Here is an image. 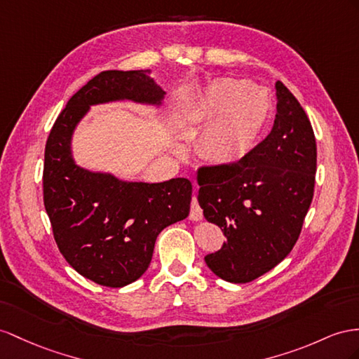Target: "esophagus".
Segmentation results:
<instances>
[{
  "label": "esophagus",
  "instance_id": "esophagus-1",
  "mask_svg": "<svg viewBox=\"0 0 359 359\" xmlns=\"http://www.w3.org/2000/svg\"><path fill=\"white\" fill-rule=\"evenodd\" d=\"M189 218H191V219H194V222H197V219H201V218H203V210H201V208H200V205H198V201H197V198H196V197L192 198V201H191V212H189Z\"/></svg>",
  "mask_w": 359,
  "mask_h": 359
}]
</instances>
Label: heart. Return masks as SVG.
Segmentation results:
<instances>
[{
  "label": "heart",
  "instance_id": "1",
  "mask_svg": "<svg viewBox=\"0 0 359 359\" xmlns=\"http://www.w3.org/2000/svg\"><path fill=\"white\" fill-rule=\"evenodd\" d=\"M196 112L209 127L206 142L215 159H233L249 153L273 112L267 92L243 79H222L201 92Z\"/></svg>",
  "mask_w": 359,
  "mask_h": 359
}]
</instances>
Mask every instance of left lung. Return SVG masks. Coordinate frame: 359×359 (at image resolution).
Returning a JSON list of instances; mask_svg holds the SVG:
<instances>
[{
  "label": "left lung",
  "mask_w": 359,
  "mask_h": 359,
  "mask_svg": "<svg viewBox=\"0 0 359 359\" xmlns=\"http://www.w3.org/2000/svg\"><path fill=\"white\" fill-rule=\"evenodd\" d=\"M276 118L265 140L233 163L198 170V203L227 240L205 256L218 278L247 283L287 258L314 196L317 145L309 119L276 81Z\"/></svg>",
  "instance_id": "left-lung-1"
}]
</instances>
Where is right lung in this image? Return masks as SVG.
<instances>
[{
    "mask_svg": "<svg viewBox=\"0 0 359 359\" xmlns=\"http://www.w3.org/2000/svg\"><path fill=\"white\" fill-rule=\"evenodd\" d=\"M165 94L150 69L100 72L69 98L45 145L43 205L54 240L72 269L103 287H126L147 271L158 235L188 217L192 185L185 177L128 182L80 167L72 136L92 106L161 107Z\"/></svg>",
    "mask_w": 359,
    "mask_h": 359,
    "instance_id": "1",
    "label": "right lung"
}]
</instances>
